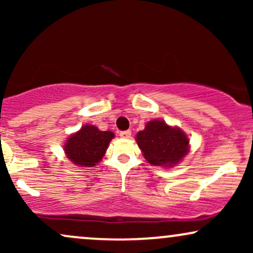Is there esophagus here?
Here are the masks:
<instances>
[{
  "label": "esophagus",
  "mask_w": 253,
  "mask_h": 253,
  "mask_svg": "<svg viewBox=\"0 0 253 253\" xmlns=\"http://www.w3.org/2000/svg\"><path fill=\"white\" fill-rule=\"evenodd\" d=\"M130 134H132V132H130V130H123V132H120V136L124 139L130 138Z\"/></svg>",
  "instance_id": "esophagus-1"
}]
</instances>
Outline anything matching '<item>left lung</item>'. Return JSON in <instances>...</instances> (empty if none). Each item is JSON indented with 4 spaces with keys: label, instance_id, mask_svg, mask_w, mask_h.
<instances>
[{
    "label": "left lung",
    "instance_id": "8db88e82",
    "mask_svg": "<svg viewBox=\"0 0 253 253\" xmlns=\"http://www.w3.org/2000/svg\"><path fill=\"white\" fill-rule=\"evenodd\" d=\"M136 144L150 164L175 167L189 152V138L178 127H171L163 120H152L135 136Z\"/></svg>",
    "mask_w": 253,
    "mask_h": 253
}]
</instances>
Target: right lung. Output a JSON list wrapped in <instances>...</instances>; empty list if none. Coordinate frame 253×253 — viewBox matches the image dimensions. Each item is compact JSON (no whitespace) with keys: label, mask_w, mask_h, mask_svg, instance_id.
<instances>
[{"label":"right lung","mask_w":253,"mask_h":253,"mask_svg":"<svg viewBox=\"0 0 253 253\" xmlns=\"http://www.w3.org/2000/svg\"><path fill=\"white\" fill-rule=\"evenodd\" d=\"M114 133L100 130L92 125H84L64 144L65 155L78 167L91 168L102 159Z\"/></svg>","instance_id":"1"}]
</instances>
